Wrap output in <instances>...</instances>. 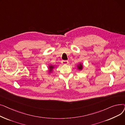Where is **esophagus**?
<instances>
[{
    "instance_id": "obj_1",
    "label": "esophagus",
    "mask_w": 125,
    "mask_h": 125,
    "mask_svg": "<svg viewBox=\"0 0 125 125\" xmlns=\"http://www.w3.org/2000/svg\"><path fill=\"white\" fill-rule=\"evenodd\" d=\"M62 63L63 64H64V65L68 64V61H62Z\"/></svg>"
}]
</instances>
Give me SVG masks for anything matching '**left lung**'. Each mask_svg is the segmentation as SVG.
Returning a JSON list of instances; mask_svg holds the SVG:
<instances>
[{"mask_svg": "<svg viewBox=\"0 0 125 125\" xmlns=\"http://www.w3.org/2000/svg\"><path fill=\"white\" fill-rule=\"evenodd\" d=\"M83 68V66L82 63H80L77 65V69H78L79 70H82Z\"/></svg>", "mask_w": 125, "mask_h": 125, "instance_id": "left-lung-1", "label": "left lung"}]
</instances>
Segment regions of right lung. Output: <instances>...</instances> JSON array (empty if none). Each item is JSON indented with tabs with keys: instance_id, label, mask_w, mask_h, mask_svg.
Instances as JSON below:
<instances>
[{
	"instance_id": "1",
	"label": "right lung",
	"mask_w": 125,
	"mask_h": 125,
	"mask_svg": "<svg viewBox=\"0 0 125 125\" xmlns=\"http://www.w3.org/2000/svg\"><path fill=\"white\" fill-rule=\"evenodd\" d=\"M54 68V66H52V65H50V66H49V73H51V72H52V69H53Z\"/></svg>"
}]
</instances>
